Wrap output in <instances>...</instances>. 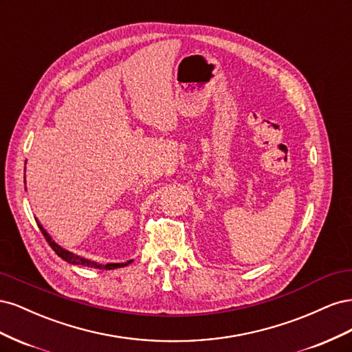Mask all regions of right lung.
Masks as SVG:
<instances>
[{"instance_id":"add662e5","label":"right lung","mask_w":352,"mask_h":352,"mask_svg":"<svg viewBox=\"0 0 352 352\" xmlns=\"http://www.w3.org/2000/svg\"><path fill=\"white\" fill-rule=\"evenodd\" d=\"M38 228L41 229L42 235H44V238H45V239H47V242L50 243V247L56 251V254L58 255V257H61L63 260L67 261V263H70V264H80V265H87V267H94V269L113 270V269L123 267V265H127V264L131 263V261H127V263H113V264H105V265H102V264H97V263L89 261V260H85V258L79 257V255H74V254H72V252H69V251H66V250H63L61 247H58V245L50 238V235H48V233L45 232V229L42 228V226L39 225V223H38Z\"/></svg>"}]
</instances>
